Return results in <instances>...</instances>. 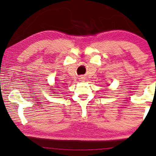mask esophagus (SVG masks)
Listing matches in <instances>:
<instances>
[{"instance_id": "1", "label": "esophagus", "mask_w": 156, "mask_h": 156, "mask_svg": "<svg viewBox=\"0 0 156 156\" xmlns=\"http://www.w3.org/2000/svg\"><path fill=\"white\" fill-rule=\"evenodd\" d=\"M80 79H83V78H80Z\"/></svg>"}]
</instances>
